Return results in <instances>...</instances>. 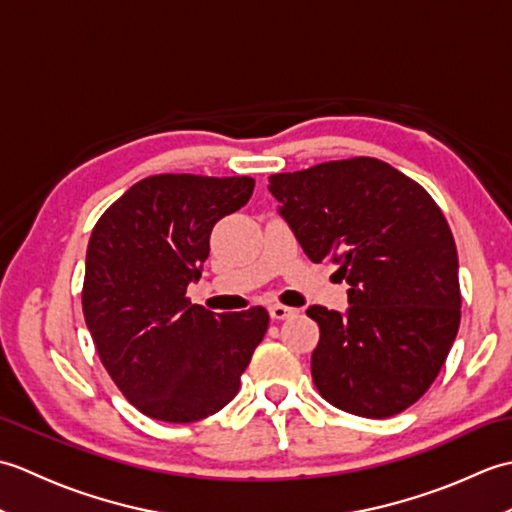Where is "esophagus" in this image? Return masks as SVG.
Segmentation results:
<instances>
[{
  "label": "esophagus",
  "instance_id": "obj_1",
  "mask_svg": "<svg viewBox=\"0 0 512 512\" xmlns=\"http://www.w3.org/2000/svg\"><path fill=\"white\" fill-rule=\"evenodd\" d=\"M268 312H270V319H275V321H284V319H290V317H295V314H297L295 308L281 306V303H275V306H270Z\"/></svg>",
  "mask_w": 512,
  "mask_h": 512
}]
</instances>
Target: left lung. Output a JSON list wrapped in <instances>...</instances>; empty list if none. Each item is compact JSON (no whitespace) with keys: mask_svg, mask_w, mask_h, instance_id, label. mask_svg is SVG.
<instances>
[{"mask_svg":"<svg viewBox=\"0 0 512 512\" xmlns=\"http://www.w3.org/2000/svg\"><path fill=\"white\" fill-rule=\"evenodd\" d=\"M268 189L314 264L332 262L350 290L319 323L312 380L347 413L389 418L436 380L460 328L458 250L440 206L383 160L350 158L275 173Z\"/></svg>","mask_w":512,"mask_h":512,"instance_id":"1","label":"left lung"}]
</instances>
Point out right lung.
I'll return each instance as SVG.
<instances>
[{
    "instance_id": "add662e5",
    "label": "right lung",
    "mask_w": 512,
    "mask_h": 512,
    "mask_svg": "<svg viewBox=\"0 0 512 512\" xmlns=\"http://www.w3.org/2000/svg\"><path fill=\"white\" fill-rule=\"evenodd\" d=\"M248 176L162 173L136 182L96 222L83 317L107 374L132 405L162 422H195L231 402L268 330V312L213 314L187 299L213 226L242 209Z\"/></svg>"
}]
</instances>
